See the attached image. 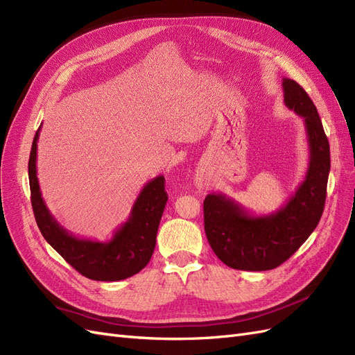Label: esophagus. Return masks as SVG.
I'll use <instances>...</instances> for the list:
<instances>
[{"instance_id":"esophagus-1","label":"esophagus","mask_w":355,"mask_h":355,"mask_svg":"<svg viewBox=\"0 0 355 355\" xmlns=\"http://www.w3.org/2000/svg\"><path fill=\"white\" fill-rule=\"evenodd\" d=\"M197 187H198V188H202V182H197Z\"/></svg>"}]
</instances>
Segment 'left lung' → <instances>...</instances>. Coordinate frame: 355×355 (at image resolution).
Here are the masks:
<instances>
[{
    "instance_id": "1",
    "label": "left lung",
    "mask_w": 355,
    "mask_h": 355,
    "mask_svg": "<svg viewBox=\"0 0 355 355\" xmlns=\"http://www.w3.org/2000/svg\"><path fill=\"white\" fill-rule=\"evenodd\" d=\"M284 103L304 118L309 161L295 194L275 213L256 216L223 194L204 200V231L214 254L234 270L268 271L286 262L309 237L324 210L330 146L314 102L300 85L283 78Z\"/></svg>"
}]
</instances>
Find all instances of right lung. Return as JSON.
<instances>
[{
    "instance_id": "add662e5",
    "label": "right lung",
    "mask_w": 355,
    "mask_h": 355,
    "mask_svg": "<svg viewBox=\"0 0 355 355\" xmlns=\"http://www.w3.org/2000/svg\"><path fill=\"white\" fill-rule=\"evenodd\" d=\"M41 125L32 142L28 173L31 202L42 237L80 274L96 282H120L148 265L155 249L158 225L167 202L164 176H157L142 188L130 216L110 241L78 239L55 219L41 196L37 178V142Z\"/></svg>"
}]
</instances>
